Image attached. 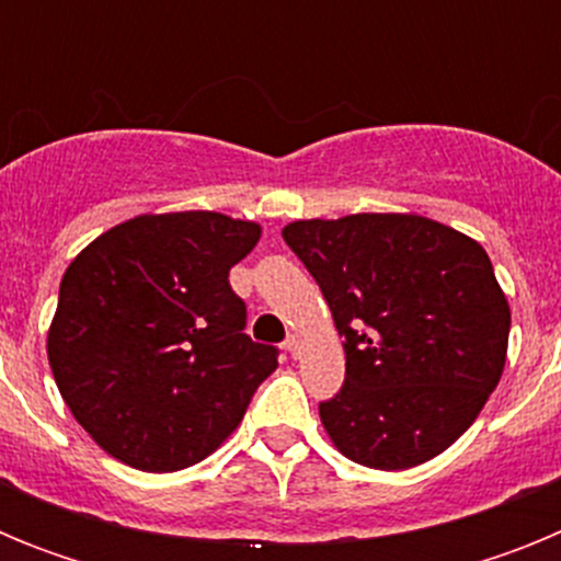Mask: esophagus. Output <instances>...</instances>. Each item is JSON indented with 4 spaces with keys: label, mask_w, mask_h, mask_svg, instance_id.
Returning <instances> with one entry per match:
<instances>
[{
    "label": "esophagus",
    "mask_w": 561,
    "mask_h": 561,
    "mask_svg": "<svg viewBox=\"0 0 561 561\" xmlns=\"http://www.w3.org/2000/svg\"><path fill=\"white\" fill-rule=\"evenodd\" d=\"M284 345L291 356H300V345H304V340H300V334H289Z\"/></svg>",
    "instance_id": "obj_1"
}]
</instances>
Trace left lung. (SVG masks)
Here are the masks:
<instances>
[{
	"instance_id": "1",
	"label": "left lung",
	"mask_w": 561,
	"mask_h": 561,
	"mask_svg": "<svg viewBox=\"0 0 561 561\" xmlns=\"http://www.w3.org/2000/svg\"><path fill=\"white\" fill-rule=\"evenodd\" d=\"M284 241L345 336V381L320 401L334 447L388 472L453 447L508 351L512 311L483 247L413 213L291 221Z\"/></svg>"
}]
</instances>
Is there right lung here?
<instances>
[{
    "mask_svg": "<svg viewBox=\"0 0 561 561\" xmlns=\"http://www.w3.org/2000/svg\"><path fill=\"white\" fill-rule=\"evenodd\" d=\"M255 221L210 210L137 216L67 266L47 334L67 408L101 449L142 472L205 460L241 424L275 345L244 334L232 266Z\"/></svg>",
    "mask_w": 561,
    "mask_h": 561,
    "instance_id": "add662e5",
    "label": "right lung"
}]
</instances>
